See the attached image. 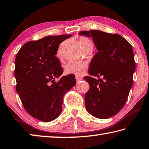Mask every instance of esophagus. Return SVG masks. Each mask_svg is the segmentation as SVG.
I'll return each mask as SVG.
<instances>
[{
	"label": "esophagus",
	"instance_id": "34e87169",
	"mask_svg": "<svg viewBox=\"0 0 149 149\" xmlns=\"http://www.w3.org/2000/svg\"><path fill=\"white\" fill-rule=\"evenodd\" d=\"M75 79H76V81L77 82H79V81H81L82 80V78L80 77L76 76V77H75Z\"/></svg>",
	"mask_w": 149,
	"mask_h": 149
}]
</instances>
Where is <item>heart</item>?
<instances>
[{"label": "heart", "instance_id": "b5f03b06", "mask_svg": "<svg viewBox=\"0 0 149 149\" xmlns=\"http://www.w3.org/2000/svg\"><path fill=\"white\" fill-rule=\"evenodd\" d=\"M80 44L84 45L92 42L88 39L81 38L80 40ZM88 64L85 61H70L65 66V72L67 74H73L76 76H81L86 71Z\"/></svg>", "mask_w": 149, "mask_h": 149}]
</instances>
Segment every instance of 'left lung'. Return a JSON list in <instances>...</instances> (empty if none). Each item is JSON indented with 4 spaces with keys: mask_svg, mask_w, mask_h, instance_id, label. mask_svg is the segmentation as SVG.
Returning <instances> with one entry per match:
<instances>
[{
    "mask_svg": "<svg viewBox=\"0 0 149 149\" xmlns=\"http://www.w3.org/2000/svg\"><path fill=\"white\" fill-rule=\"evenodd\" d=\"M79 34L93 38L98 51L89 66L90 75L84 77L90 86L85 96L86 109L96 118L111 117L124 107L133 85L136 70L133 49L118 34L91 30Z\"/></svg>",
    "mask_w": 149,
    "mask_h": 149,
    "instance_id": "1",
    "label": "left lung"
}]
</instances>
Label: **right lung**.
<instances>
[{
  "label": "right lung",
  "instance_id": "add662e5",
  "mask_svg": "<svg viewBox=\"0 0 149 149\" xmlns=\"http://www.w3.org/2000/svg\"><path fill=\"white\" fill-rule=\"evenodd\" d=\"M71 34L48 36L26 42L15 60L16 91L24 108L32 117L43 122L57 118L62 111L64 96L75 84V75L63 74L57 54L59 44Z\"/></svg>",
  "mask_w": 149,
  "mask_h": 149
}]
</instances>
